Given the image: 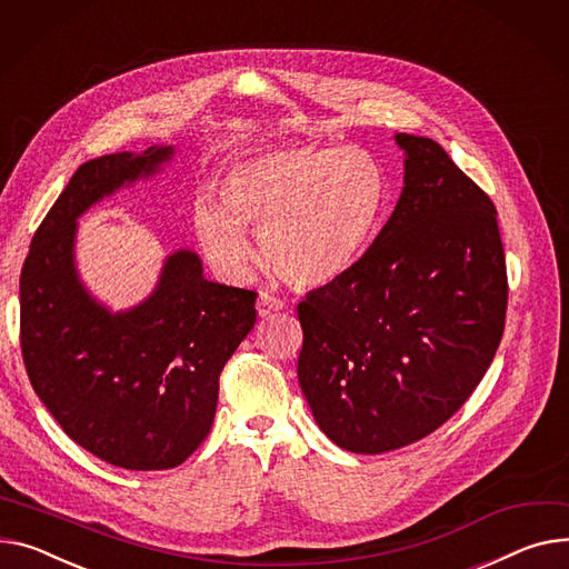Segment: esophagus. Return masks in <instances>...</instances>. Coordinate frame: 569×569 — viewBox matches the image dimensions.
Here are the masks:
<instances>
[{
  "mask_svg": "<svg viewBox=\"0 0 569 569\" xmlns=\"http://www.w3.org/2000/svg\"><path fill=\"white\" fill-rule=\"evenodd\" d=\"M283 309H286V301L283 299H279V297H274L270 292H260L258 295L256 311H258L260 318H270V316H274V313H279Z\"/></svg>",
  "mask_w": 569,
  "mask_h": 569,
  "instance_id": "obj_1",
  "label": "esophagus"
}]
</instances>
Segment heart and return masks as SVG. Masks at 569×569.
I'll return each instance as SVG.
<instances>
[{"instance_id": "b5f03b06", "label": "heart", "mask_w": 569, "mask_h": 569, "mask_svg": "<svg viewBox=\"0 0 569 569\" xmlns=\"http://www.w3.org/2000/svg\"><path fill=\"white\" fill-rule=\"evenodd\" d=\"M389 203V176L357 146L290 143L233 162L219 182V201L203 197L194 233L203 256L226 279L253 264L244 231L260 238L268 268L286 283L320 288L363 258Z\"/></svg>"}]
</instances>
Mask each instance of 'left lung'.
<instances>
[{"label": "left lung", "mask_w": 569, "mask_h": 569, "mask_svg": "<svg viewBox=\"0 0 569 569\" xmlns=\"http://www.w3.org/2000/svg\"><path fill=\"white\" fill-rule=\"evenodd\" d=\"M402 192L355 268L297 307V377L320 430L377 456L435 432L473 393L503 336L497 208L446 150L398 132Z\"/></svg>", "instance_id": "obj_1"}]
</instances>
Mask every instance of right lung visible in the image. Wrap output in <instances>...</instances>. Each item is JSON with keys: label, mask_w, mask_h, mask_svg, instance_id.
<instances>
[{"label": "right lung", "mask_w": 569, "mask_h": 569, "mask_svg": "<svg viewBox=\"0 0 569 569\" xmlns=\"http://www.w3.org/2000/svg\"><path fill=\"white\" fill-rule=\"evenodd\" d=\"M173 156V143H160L84 162L38 226L20 274V346L36 396L74 443L130 471L173 469L201 446L219 375L256 322V292L208 281L192 249L171 251L156 288L123 311L80 277V217Z\"/></svg>", "instance_id": "1"}]
</instances>
